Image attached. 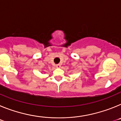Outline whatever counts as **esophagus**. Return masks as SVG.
<instances>
[{
	"label": "esophagus",
	"instance_id": "esophagus-1",
	"mask_svg": "<svg viewBox=\"0 0 121 121\" xmlns=\"http://www.w3.org/2000/svg\"><path fill=\"white\" fill-rule=\"evenodd\" d=\"M60 64H57V65H56V67H57V68H60Z\"/></svg>",
	"mask_w": 121,
	"mask_h": 121
}]
</instances>
